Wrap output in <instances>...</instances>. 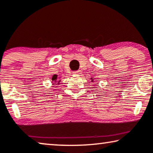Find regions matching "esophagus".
<instances>
[{"mask_svg":"<svg viewBox=\"0 0 153 153\" xmlns=\"http://www.w3.org/2000/svg\"><path fill=\"white\" fill-rule=\"evenodd\" d=\"M74 74H80L81 73V70H77V71H74L72 72Z\"/></svg>","mask_w":153,"mask_h":153,"instance_id":"esophagus-1","label":"esophagus"}]
</instances>
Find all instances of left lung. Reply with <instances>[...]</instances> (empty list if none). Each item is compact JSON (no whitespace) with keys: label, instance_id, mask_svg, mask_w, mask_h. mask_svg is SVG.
I'll return each mask as SVG.
<instances>
[{"label":"left lung","instance_id":"1","mask_svg":"<svg viewBox=\"0 0 153 153\" xmlns=\"http://www.w3.org/2000/svg\"><path fill=\"white\" fill-rule=\"evenodd\" d=\"M90 79H91V81H92V82H93V81H94V78H93V77H91V78H90Z\"/></svg>","mask_w":153,"mask_h":153}]
</instances>
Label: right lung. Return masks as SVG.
<instances>
[{"mask_svg":"<svg viewBox=\"0 0 153 153\" xmlns=\"http://www.w3.org/2000/svg\"><path fill=\"white\" fill-rule=\"evenodd\" d=\"M60 77L59 78H58V75L57 74H54L53 76H52V84L54 85V83H56L57 84H60V82H61V80L60 79Z\"/></svg>","mask_w":153,"mask_h":153,"instance_id":"right-lung-1","label":"right lung"}]
</instances>
